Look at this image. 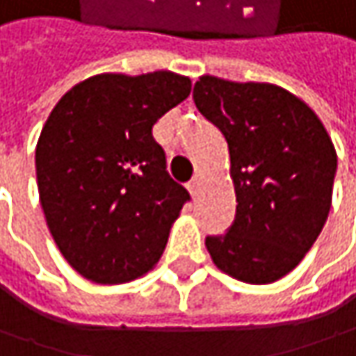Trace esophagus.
Segmentation results:
<instances>
[{"mask_svg":"<svg viewBox=\"0 0 356 356\" xmlns=\"http://www.w3.org/2000/svg\"><path fill=\"white\" fill-rule=\"evenodd\" d=\"M200 181H202V173H195L193 179L187 183V189H189V193H191V195H195V193H197V189H200Z\"/></svg>","mask_w":356,"mask_h":356,"instance_id":"1","label":"esophagus"}]
</instances>
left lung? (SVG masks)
Here are the masks:
<instances>
[{"instance_id": "1", "label": "left lung", "mask_w": 356, "mask_h": 356, "mask_svg": "<svg viewBox=\"0 0 356 356\" xmlns=\"http://www.w3.org/2000/svg\"><path fill=\"white\" fill-rule=\"evenodd\" d=\"M193 102L230 152L236 218L210 236L213 265L250 285L291 273L316 243L332 206L337 148L304 99L273 83L202 75Z\"/></svg>"}]
</instances>
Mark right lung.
Listing matches in <instances>:
<instances>
[{"mask_svg": "<svg viewBox=\"0 0 356 356\" xmlns=\"http://www.w3.org/2000/svg\"><path fill=\"white\" fill-rule=\"evenodd\" d=\"M191 79L171 71L102 73L73 85L36 145V181L65 261L99 285L146 275L161 259L189 193L169 177L154 122Z\"/></svg>", "mask_w": 356, "mask_h": 356, "instance_id": "add662e5", "label": "right lung"}]
</instances>
